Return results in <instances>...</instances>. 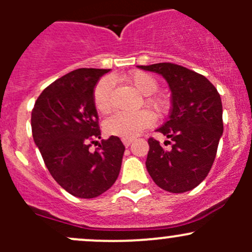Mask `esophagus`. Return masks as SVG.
<instances>
[{
	"instance_id": "1",
	"label": "esophagus",
	"mask_w": 252,
	"mask_h": 252,
	"mask_svg": "<svg viewBox=\"0 0 252 252\" xmlns=\"http://www.w3.org/2000/svg\"><path fill=\"white\" fill-rule=\"evenodd\" d=\"M122 141H123L124 146H126V147H128V146H130V145H131V142H133V139L123 138V139H122Z\"/></svg>"
}]
</instances>
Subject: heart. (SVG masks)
Wrapping results in <instances>:
<instances>
[{"label": "heart", "instance_id": "b5f03b06", "mask_svg": "<svg viewBox=\"0 0 252 252\" xmlns=\"http://www.w3.org/2000/svg\"><path fill=\"white\" fill-rule=\"evenodd\" d=\"M126 80L133 85L141 95H152L157 90V81L149 73L136 70L129 73ZM113 89V79L106 77L101 79L94 90V103L96 110L101 113H106L111 108V93ZM146 102L154 110L161 112L166 107V101L161 97H147ZM154 114L149 111H139L135 113L116 112L105 121V130L110 135L121 136V138H135L145 128L154 123Z\"/></svg>", "mask_w": 252, "mask_h": 252}]
</instances>
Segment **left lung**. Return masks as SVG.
<instances>
[{
  "label": "left lung",
  "mask_w": 252,
  "mask_h": 252,
  "mask_svg": "<svg viewBox=\"0 0 252 252\" xmlns=\"http://www.w3.org/2000/svg\"><path fill=\"white\" fill-rule=\"evenodd\" d=\"M162 75L171 90L172 108L168 121L157 129L172 144L164 150L149 139L146 168L154 182L169 192L189 191L207 177L223 134L222 101L207 78L173 64L138 65Z\"/></svg>",
  "instance_id": "left-lung-1"
}]
</instances>
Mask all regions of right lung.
<instances>
[{"label": "right lung", "instance_id": "1", "mask_svg": "<svg viewBox=\"0 0 252 252\" xmlns=\"http://www.w3.org/2000/svg\"><path fill=\"white\" fill-rule=\"evenodd\" d=\"M110 69L80 68L53 81L41 93L32 112V131L53 179L73 196L93 199L118 178L124 155L118 136L101 139L94 89Z\"/></svg>", "mask_w": 252, "mask_h": 252}]
</instances>
